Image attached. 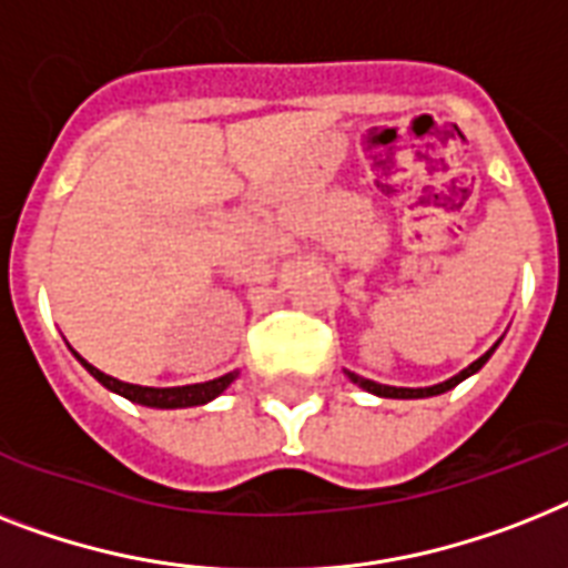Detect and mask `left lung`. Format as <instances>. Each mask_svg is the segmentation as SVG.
<instances>
[{
  "label": "left lung",
  "mask_w": 568,
  "mask_h": 568,
  "mask_svg": "<svg viewBox=\"0 0 568 568\" xmlns=\"http://www.w3.org/2000/svg\"><path fill=\"white\" fill-rule=\"evenodd\" d=\"M496 347H499V341L493 344L487 353H484L481 358H476V362L469 364V367H464L460 373H455L452 379L446 382H437V385H428V388H396V385H382V382H373V379H364V376H358V373L353 371H344L349 376V382L353 385H358V388H364L367 394H376V396H385V399H426V396H437V394H446V390H452L455 385H460L464 379H469L473 373H478L487 364V358L496 353Z\"/></svg>",
  "instance_id": "8db88e82"
}]
</instances>
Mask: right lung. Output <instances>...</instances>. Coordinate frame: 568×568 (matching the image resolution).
Wrapping results in <instances>:
<instances>
[{
	"instance_id": "1",
	"label": "right lung",
	"mask_w": 568,
	"mask_h": 568,
	"mask_svg": "<svg viewBox=\"0 0 568 568\" xmlns=\"http://www.w3.org/2000/svg\"><path fill=\"white\" fill-rule=\"evenodd\" d=\"M72 356L84 364V371L90 373L92 379H99L104 388L124 396V399H131V403L145 405V408H192V405H206L212 403L215 396L224 394V390H227L239 376V371H233L219 376V379L197 382V385H180V388H145V385H131V382L113 379V376H108V373H101L99 367H92L84 356H78L75 349H72Z\"/></svg>"
}]
</instances>
